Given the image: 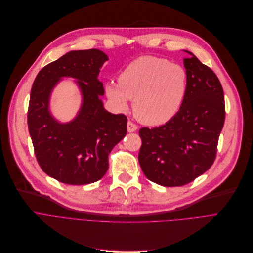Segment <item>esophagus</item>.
Listing matches in <instances>:
<instances>
[{
	"instance_id": "obj_1",
	"label": "esophagus",
	"mask_w": 253,
	"mask_h": 253,
	"mask_svg": "<svg viewBox=\"0 0 253 253\" xmlns=\"http://www.w3.org/2000/svg\"><path fill=\"white\" fill-rule=\"evenodd\" d=\"M126 126H127V131L128 133H133V131H136L138 126L136 124H134L133 122H130V120H128L127 124H126Z\"/></svg>"
}]
</instances>
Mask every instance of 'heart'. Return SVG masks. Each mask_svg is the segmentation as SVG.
Instances as JSON below:
<instances>
[{
	"label": "heart",
	"mask_w": 253,
	"mask_h": 253,
	"mask_svg": "<svg viewBox=\"0 0 253 253\" xmlns=\"http://www.w3.org/2000/svg\"><path fill=\"white\" fill-rule=\"evenodd\" d=\"M187 72L178 64L156 56H140L120 72L117 84H106L105 92L115 107L125 109L134 100L136 117L149 126L172 119L187 93Z\"/></svg>",
	"instance_id": "heart-1"
}]
</instances>
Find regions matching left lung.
<instances>
[{
  "mask_svg": "<svg viewBox=\"0 0 253 253\" xmlns=\"http://www.w3.org/2000/svg\"><path fill=\"white\" fill-rule=\"evenodd\" d=\"M187 93L177 114L159 127H142L139 164L163 186L185 185L213 165L225 118L223 89L214 72L189 51Z\"/></svg>",
  "mask_w": 253,
  "mask_h": 253,
  "instance_id": "1",
  "label": "left lung"
}]
</instances>
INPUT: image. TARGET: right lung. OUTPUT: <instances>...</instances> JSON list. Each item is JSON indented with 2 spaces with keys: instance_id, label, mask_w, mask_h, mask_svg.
I'll use <instances>...</instances> for the list:
<instances>
[{
  "instance_id": "1",
  "label": "right lung",
  "mask_w": 253,
  "mask_h": 253,
  "mask_svg": "<svg viewBox=\"0 0 253 253\" xmlns=\"http://www.w3.org/2000/svg\"><path fill=\"white\" fill-rule=\"evenodd\" d=\"M108 56L99 49L70 51L45 66L36 77L29 103L28 126L41 169L57 181L89 184L107 172L108 155L126 135L127 118L104 109L98 75ZM62 77L78 79L83 94L79 115L68 124L55 121L49 98Z\"/></svg>"
}]
</instances>
